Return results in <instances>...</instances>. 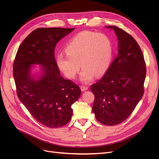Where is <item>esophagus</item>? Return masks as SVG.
I'll return each instance as SVG.
<instances>
[{"label":"esophagus","instance_id":"1","mask_svg":"<svg viewBox=\"0 0 159 159\" xmlns=\"http://www.w3.org/2000/svg\"><path fill=\"white\" fill-rule=\"evenodd\" d=\"M80 89L82 91H84L86 90H87L88 89V86H80Z\"/></svg>","mask_w":159,"mask_h":159}]
</instances>
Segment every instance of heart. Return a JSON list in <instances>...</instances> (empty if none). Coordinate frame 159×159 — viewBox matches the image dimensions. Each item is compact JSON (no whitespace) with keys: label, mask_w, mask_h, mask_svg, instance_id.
<instances>
[{"label":"heart","mask_w":159,"mask_h":159,"mask_svg":"<svg viewBox=\"0 0 159 159\" xmlns=\"http://www.w3.org/2000/svg\"><path fill=\"white\" fill-rule=\"evenodd\" d=\"M66 53L57 57L58 68L65 76L73 79L83 69L80 80L83 82L92 80L104 75L109 68L113 57L112 43L102 33L83 31L73 37L67 44Z\"/></svg>","instance_id":"heart-1"}]
</instances>
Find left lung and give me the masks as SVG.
Segmentation results:
<instances>
[{
    "instance_id": "left-lung-1",
    "label": "left lung",
    "mask_w": 159,
    "mask_h": 159,
    "mask_svg": "<svg viewBox=\"0 0 159 159\" xmlns=\"http://www.w3.org/2000/svg\"><path fill=\"white\" fill-rule=\"evenodd\" d=\"M106 27L116 33L119 51L102 78L91 86L92 110L98 122L114 126L127 119L143 97L146 67L134 38L116 26Z\"/></svg>"
}]
</instances>
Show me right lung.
<instances>
[{"mask_svg": "<svg viewBox=\"0 0 159 159\" xmlns=\"http://www.w3.org/2000/svg\"><path fill=\"white\" fill-rule=\"evenodd\" d=\"M75 28H40L33 31L19 46L13 63L16 94L36 120L55 128L68 123L71 105L81 91L71 80L60 75L55 58L57 43ZM33 64L41 66L37 78L31 74Z\"/></svg>", "mask_w": 159, "mask_h": 159, "instance_id": "obj_1", "label": "right lung"}]
</instances>
